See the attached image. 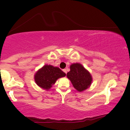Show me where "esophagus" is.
Wrapping results in <instances>:
<instances>
[{
  "label": "esophagus",
  "instance_id": "esophagus-1",
  "mask_svg": "<svg viewBox=\"0 0 130 130\" xmlns=\"http://www.w3.org/2000/svg\"><path fill=\"white\" fill-rule=\"evenodd\" d=\"M63 72H64L66 74H67V69H63Z\"/></svg>",
  "mask_w": 130,
  "mask_h": 130
}]
</instances>
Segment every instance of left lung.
Instances as JSON below:
<instances>
[{
  "label": "left lung",
  "mask_w": 130,
  "mask_h": 130,
  "mask_svg": "<svg viewBox=\"0 0 130 130\" xmlns=\"http://www.w3.org/2000/svg\"><path fill=\"white\" fill-rule=\"evenodd\" d=\"M67 77L77 91L83 92L89 88L92 82L91 74L79 63H73Z\"/></svg>",
  "instance_id": "left-lung-1"
}]
</instances>
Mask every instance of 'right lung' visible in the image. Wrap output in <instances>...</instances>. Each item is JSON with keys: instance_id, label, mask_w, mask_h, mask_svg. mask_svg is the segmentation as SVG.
<instances>
[{"instance_id": "1", "label": "right lung", "mask_w": 130, "mask_h": 130, "mask_svg": "<svg viewBox=\"0 0 130 130\" xmlns=\"http://www.w3.org/2000/svg\"><path fill=\"white\" fill-rule=\"evenodd\" d=\"M66 74L57 67L45 64L39 69L34 75V80L41 88L48 90L57 80L66 76Z\"/></svg>"}]
</instances>
